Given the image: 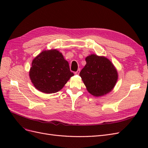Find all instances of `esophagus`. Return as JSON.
I'll list each match as a JSON object with an SVG mask.
<instances>
[{"label":"esophagus","mask_w":148,"mask_h":148,"mask_svg":"<svg viewBox=\"0 0 148 148\" xmlns=\"http://www.w3.org/2000/svg\"><path fill=\"white\" fill-rule=\"evenodd\" d=\"M79 72H80V69H78L77 71H76L75 73V75H79Z\"/></svg>","instance_id":"1"}]
</instances>
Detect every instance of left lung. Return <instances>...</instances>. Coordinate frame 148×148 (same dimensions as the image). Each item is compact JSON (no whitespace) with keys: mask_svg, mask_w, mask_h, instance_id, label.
I'll list each match as a JSON object with an SVG mask.
<instances>
[{"mask_svg":"<svg viewBox=\"0 0 148 148\" xmlns=\"http://www.w3.org/2000/svg\"><path fill=\"white\" fill-rule=\"evenodd\" d=\"M86 64L79 73L88 92L101 96L112 91L118 74L112 62L106 57L91 54L86 58Z\"/></svg>","mask_w":148,"mask_h":148,"instance_id":"1","label":"left lung"}]
</instances>
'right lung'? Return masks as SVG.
<instances>
[{"label": "right lung", "instance_id": "obj_1", "mask_svg": "<svg viewBox=\"0 0 148 148\" xmlns=\"http://www.w3.org/2000/svg\"><path fill=\"white\" fill-rule=\"evenodd\" d=\"M73 75L68 62L56 49L39 53L33 60L29 71L34 87L47 94L60 91Z\"/></svg>", "mask_w": 148, "mask_h": 148}]
</instances>
